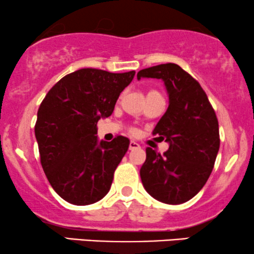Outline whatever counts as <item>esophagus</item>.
I'll list each match as a JSON object with an SVG mask.
<instances>
[{"label":"esophagus","mask_w":254,"mask_h":254,"mask_svg":"<svg viewBox=\"0 0 254 254\" xmlns=\"http://www.w3.org/2000/svg\"><path fill=\"white\" fill-rule=\"evenodd\" d=\"M137 148H139V144L137 143V142H135V141H130L129 149L130 150H133V149H137Z\"/></svg>","instance_id":"1"}]
</instances>
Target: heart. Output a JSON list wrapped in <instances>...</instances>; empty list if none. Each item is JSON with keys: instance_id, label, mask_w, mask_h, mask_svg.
Here are the masks:
<instances>
[{"instance_id": "obj_1", "label": "heart", "mask_w": 254, "mask_h": 254, "mask_svg": "<svg viewBox=\"0 0 254 254\" xmlns=\"http://www.w3.org/2000/svg\"><path fill=\"white\" fill-rule=\"evenodd\" d=\"M151 93H157V92H156V90H149V92H148V94H151ZM148 94H147V95H148ZM130 132H131V133L135 132V129H130Z\"/></svg>"}]
</instances>
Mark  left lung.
Instances as JSON below:
<instances>
[{
    "label": "left lung",
    "instance_id": "8db88e82",
    "mask_svg": "<svg viewBox=\"0 0 254 254\" xmlns=\"http://www.w3.org/2000/svg\"><path fill=\"white\" fill-rule=\"evenodd\" d=\"M161 78L170 105L153 135L170 143L160 154L148 147L139 176L145 191L166 204H182L202 190L220 148L218 121L200 84L178 64L166 63L137 72V78Z\"/></svg>",
    "mask_w": 254,
    "mask_h": 254
}]
</instances>
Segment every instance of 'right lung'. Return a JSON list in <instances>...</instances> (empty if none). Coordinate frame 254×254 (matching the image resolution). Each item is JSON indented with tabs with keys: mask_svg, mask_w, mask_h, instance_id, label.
Returning a JSON list of instances; mask_svg holds the SVG:
<instances>
[{
	"mask_svg": "<svg viewBox=\"0 0 254 254\" xmlns=\"http://www.w3.org/2000/svg\"><path fill=\"white\" fill-rule=\"evenodd\" d=\"M133 76V70L80 69L61 78L40 104L34 127L40 164L52 189L68 203L88 205L110 191L130 141L116 136L98 142L97 123L112 115Z\"/></svg>",
	"mask_w": 254,
	"mask_h": 254,
	"instance_id": "add662e5",
	"label": "right lung"
}]
</instances>
